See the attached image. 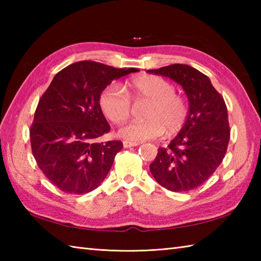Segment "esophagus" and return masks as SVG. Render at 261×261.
<instances>
[{
    "label": "esophagus",
    "instance_id": "1",
    "mask_svg": "<svg viewBox=\"0 0 261 261\" xmlns=\"http://www.w3.org/2000/svg\"><path fill=\"white\" fill-rule=\"evenodd\" d=\"M139 145V143L138 142H132V141H123V147L124 148H131V147H136V146H138Z\"/></svg>",
    "mask_w": 261,
    "mask_h": 261
}]
</instances>
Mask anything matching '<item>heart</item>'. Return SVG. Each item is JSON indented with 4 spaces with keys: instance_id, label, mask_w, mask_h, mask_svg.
Wrapping results in <instances>:
<instances>
[{
    "instance_id": "b5f03b06",
    "label": "heart",
    "mask_w": 261,
    "mask_h": 261,
    "mask_svg": "<svg viewBox=\"0 0 261 261\" xmlns=\"http://www.w3.org/2000/svg\"><path fill=\"white\" fill-rule=\"evenodd\" d=\"M173 83L157 75H142L127 82L124 91L110 85L99 95V107L107 118L121 124L130 118L132 102H148L143 121H132L122 126L119 136L122 139L140 142L167 135H175L184 127L188 119V103L184 96L176 93Z\"/></svg>"
}]
</instances>
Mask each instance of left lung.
I'll return each instance as SVG.
<instances>
[{"label":"left lung","mask_w":261,"mask_h":261,"mask_svg":"<svg viewBox=\"0 0 261 261\" xmlns=\"http://www.w3.org/2000/svg\"><path fill=\"white\" fill-rule=\"evenodd\" d=\"M148 73L178 83L190 102L184 127L167 148L158 149L150 171L166 190H194L213 175L225 156L230 140L225 102L208 77L188 65L174 64Z\"/></svg>","instance_id":"obj_1"}]
</instances>
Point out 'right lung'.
<instances>
[{
  "instance_id": "add662e5",
  "label": "right lung",
  "mask_w": 261,
  "mask_h": 261,
  "mask_svg": "<svg viewBox=\"0 0 261 261\" xmlns=\"http://www.w3.org/2000/svg\"><path fill=\"white\" fill-rule=\"evenodd\" d=\"M139 71L83 60L62 69L39 99L30 126L33 157L60 191L86 194L95 190L112 167L120 140L99 142L110 124L99 95L113 80Z\"/></svg>"
}]
</instances>
